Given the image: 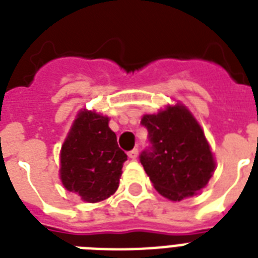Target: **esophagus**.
I'll list each match as a JSON object with an SVG mask.
<instances>
[{
  "label": "esophagus",
  "instance_id": "obj_1",
  "mask_svg": "<svg viewBox=\"0 0 258 258\" xmlns=\"http://www.w3.org/2000/svg\"><path fill=\"white\" fill-rule=\"evenodd\" d=\"M138 154H139V150L138 149L131 150V151H128V158H131V159H137Z\"/></svg>",
  "mask_w": 258,
  "mask_h": 258
}]
</instances>
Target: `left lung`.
Returning a JSON list of instances; mask_svg holds the SVG:
<instances>
[{
    "label": "left lung",
    "mask_w": 258,
    "mask_h": 258,
    "mask_svg": "<svg viewBox=\"0 0 258 258\" xmlns=\"http://www.w3.org/2000/svg\"><path fill=\"white\" fill-rule=\"evenodd\" d=\"M150 146L139 155L145 171L161 196L182 201L204 188L216 163L204 131L183 105L145 115Z\"/></svg>",
    "instance_id": "8db88e82"
}]
</instances>
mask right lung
Instances as JSON below:
<instances>
[{
	"label": "right lung",
	"mask_w": 258,
	"mask_h": 258,
	"mask_svg": "<svg viewBox=\"0 0 258 258\" xmlns=\"http://www.w3.org/2000/svg\"><path fill=\"white\" fill-rule=\"evenodd\" d=\"M125 161L108 117L82 111L61 147V182L83 201L100 202L116 191Z\"/></svg>",
	"instance_id": "add662e5"
}]
</instances>
